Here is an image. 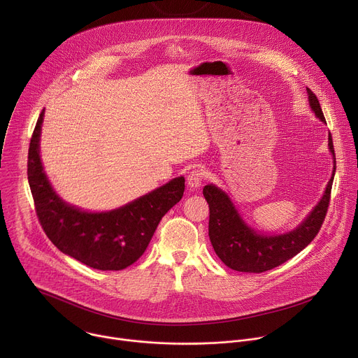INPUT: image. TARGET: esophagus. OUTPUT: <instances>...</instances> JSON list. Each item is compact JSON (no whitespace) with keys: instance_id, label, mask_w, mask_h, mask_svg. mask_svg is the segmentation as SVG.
<instances>
[{"instance_id":"obj_1","label":"esophagus","mask_w":358,"mask_h":358,"mask_svg":"<svg viewBox=\"0 0 358 358\" xmlns=\"http://www.w3.org/2000/svg\"><path fill=\"white\" fill-rule=\"evenodd\" d=\"M203 180H206V170H203L202 167H195L189 171V174L187 177V184L191 188H196L201 185V182Z\"/></svg>"}]
</instances>
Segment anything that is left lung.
<instances>
[{
  "label": "left lung",
  "mask_w": 358,
  "mask_h": 358,
  "mask_svg": "<svg viewBox=\"0 0 358 358\" xmlns=\"http://www.w3.org/2000/svg\"><path fill=\"white\" fill-rule=\"evenodd\" d=\"M308 94L312 110L326 123L317 96L310 89H308ZM329 147L334 157V170L320 202L296 229L283 235L268 236L257 234L243 222L232 201L222 189L213 184L203 187L202 194L210 207V241L218 258L228 268L249 273L266 272L292 259L315 239L327 214L336 171V155L330 133Z\"/></svg>",
  "instance_id": "obj_1"
}]
</instances>
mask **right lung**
I'll return each mask as SVG.
<instances>
[{"instance_id":"right-lung-1","label":"right lung","mask_w":358,"mask_h":358,"mask_svg":"<svg viewBox=\"0 0 358 358\" xmlns=\"http://www.w3.org/2000/svg\"><path fill=\"white\" fill-rule=\"evenodd\" d=\"M41 112L28 150V182L36 217L49 241L61 252L99 271H122L148 246L159 222L182 198L178 177L127 206L109 213H86L68 206L50 187L39 156Z\"/></svg>"}]
</instances>
